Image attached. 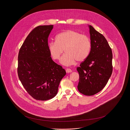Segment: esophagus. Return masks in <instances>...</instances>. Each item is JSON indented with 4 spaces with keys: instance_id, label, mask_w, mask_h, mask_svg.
Returning <instances> with one entry per match:
<instances>
[{
    "instance_id": "esophagus-1",
    "label": "esophagus",
    "mask_w": 130,
    "mask_h": 130,
    "mask_svg": "<svg viewBox=\"0 0 130 130\" xmlns=\"http://www.w3.org/2000/svg\"><path fill=\"white\" fill-rule=\"evenodd\" d=\"M66 72H67V73H70L72 72V71L70 69H67L66 70Z\"/></svg>"
}]
</instances>
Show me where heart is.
Returning a JSON list of instances; mask_svg holds the SVG:
<instances>
[{
  "label": "heart",
  "instance_id": "heart-1",
  "mask_svg": "<svg viewBox=\"0 0 130 130\" xmlns=\"http://www.w3.org/2000/svg\"><path fill=\"white\" fill-rule=\"evenodd\" d=\"M91 49L90 38L74 30H67L58 34L56 41L48 44L49 52L55 60H59L63 52H66L60 59L62 64L70 66L76 61L85 60L89 55Z\"/></svg>",
  "mask_w": 130,
  "mask_h": 130
}]
</instances>
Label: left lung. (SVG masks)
<instances>
[{
    "label": "left lung",
    "instance_id": "left-lung-1",
    "mask_svg": "<svg viewBox=\"0 0 130 130\" xmlns=\"http://www.w3.org/2000/svg\"><path fill=\"white\" fill-rule=\"evenodd\" d=\"M91 49L88 57L76 68L78 91L93 95L106 86L112 72L111 48L104 36L89 25Z\"/></svg>",
    "mask_w": 130,
    "mask_h": 130
}]
</instances>
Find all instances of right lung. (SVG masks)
Instances as JSON below:
<instances>
[{
    "label": "right lung",
    "mask_w": 130,
    "mask_h": 130,
    "mask_svg": "<svg viewBox=\"0 0 130 130\" xmlns=\"http://www.w3.org/2000/svg\"><path fill=\"white\" fill-rule=\"evenodd\" d=\"M53 25H40L27 36L18 56V74L26 92L34 99L46 101L57 93L64 69L55 62L48 50V37Z\"/></svg>",
    "instance_id": "1"
}]
</instances>
